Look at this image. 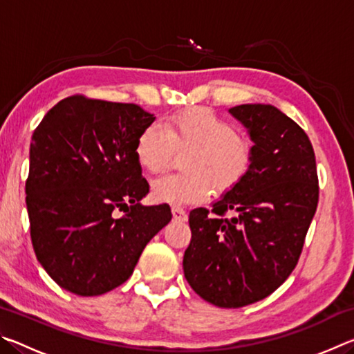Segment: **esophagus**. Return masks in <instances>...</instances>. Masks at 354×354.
<instances>
[{
  "mask_svg": "<svg viewBox=\"0 0 354 354\" xmlns=\"http://www.w3.org/2000/svg\"><path fill=\"white\" fill-rule=\"evenodd\" d=\"M171 214H173V218H175V220H179V221H185V220H187V212H185L183 207L173 206V207H171Z\"/></svg>",
  "mask_w": 354,
  "mask_h": 354,
  "instance_id": "34e87169",
  "label": "esophagus"
}]
</instances>
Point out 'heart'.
Masks as SVG:
<instances>
[{
	"label": "heart",
	"instance_id": "heart-1",
	"mask_svg": "<svg viewBox=\"0 0 354 354\" xmlns=\"http://www.w3.org/2000/svg\"><path fill=\"white\" fill-rule=\"evenodd\" d=\"M176 153H185V171L156 179L151 185L154 200L170 205L201 203L212 189L227 194L247 178L254 160L253 142L207 107L173 113L164 128L149 123L134 143L137 164L153 175L165 170Z\"/></svg>",
	"mask_w": 354,
	"mask_h": 354
}]
</instances>
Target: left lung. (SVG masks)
I'll list each match as a JSON object with an SVG mask.
<instances>
[{"instance_id": "1", "label": "left lung", "mask_w": 354, "mask_h": 354, "mask_svg": "<svg viewBox=\"0 0 354 354\" xmlns=\"http://www.w3.org/2000/svg\"><path fill=\"white\" fill-rule=\"evenodd\" d=\"M230 112L254 142L253 167L211 211H190L183 267L207 303L242 308L270 295L295 268L319 203V176L309 137L286 113L272 104Z\"/></svg>"}]
</instances>
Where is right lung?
<instances>
[{"label":"right lung","instance_id":"1","mask_svg":"<svg viewBox=\"0 0 354 354\" xmlns=\"http://www.w3.org/2000/svg\"><path fill=\"white\" fill-rule=\"evenodd\" d=\"M153 122L137 104L73 95L34 129L26 179L31 241L62 289L81 297L115 289L171 220L167 203L140 205L149 185L134 143Z\"/></svg>","mask_w":354,"mask_h":354}]
</instances>
